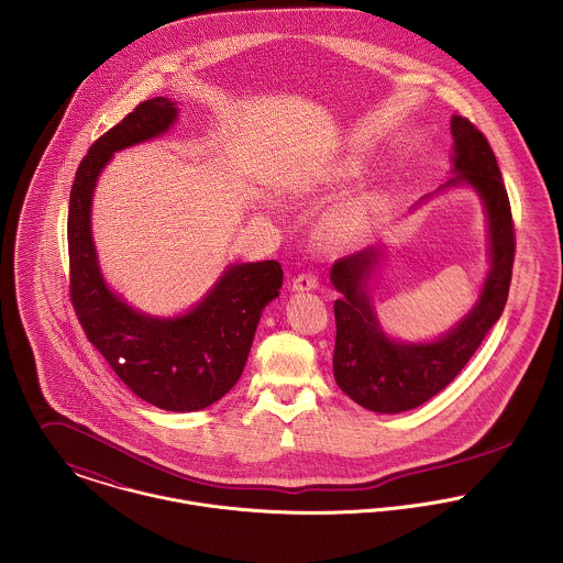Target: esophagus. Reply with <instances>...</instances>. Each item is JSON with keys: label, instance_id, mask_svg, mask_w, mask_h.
Returning a JSON list of instances; mask_svg holds the SVG:
<instances>
[{"label": "esophagus", "instance_id": "34e87169", "mask_svg": "<svg viewBox=\"0 0 563 563\" xmlns=\"http://www.w3.org/2000/svg\"><path fill=\"white\" fill-rule=\"evenodd\" d=\"M317 286H319V277L312 275V273H299L292 279V290L295 292H308V290H314Z\"/></svg>", "mask_w": 563, "mask_h": 563}]
</instances>
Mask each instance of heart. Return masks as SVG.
Returning <instances> with one entry per match:
<instances>
[{
  "label": "heart",
  "mask_w": 563,
  "mask_h": 563,
  "mask_svg": "<svg viewBox=\"0 0 563 563\" xmlns=\"http://www.w3.org/2000/svg\"><path fill=\"white\" fill-rule=\"evenodd\" d=\"M362 221H364V210L351 208V210H346V212H342V214L331 219L329 232L335 239H349V236H353L362 228Z\"/></svg>",
  "instance_id": "1"
}]
</instances>
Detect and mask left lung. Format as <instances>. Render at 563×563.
<instances>
[{"label":"left lung","instance_id":"1","mask_svg":"<svg viewBox=\"0 0 563 563\" xmlns=\"http://www.w3.org/2000/svg\"><path fill=\"white\" fill-rule=\"evenodd\" d=\"M451 134L455 175L442 188L471 184L483 199L489 230L492 262L473 312L435 342H397L382 331L366 295V279L379 251L368 246L331 266V284L342 295L333 303V377L346 397L371 411L399 413L444 390L475 355L507 303L516 234L500 168L487 139L466 117L451 119Z\"/></svg>","mask_w":563,"mask_h":563}]
</instances>
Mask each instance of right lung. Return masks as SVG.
I'll return each mask as SVG.
<instances>
[{"label":"right lung","instance_id":"1","mask_svg":"<svg viewBox=\"0 0 563 563\" xmlns=\"http://www.w3.org/2000/svg\"><path fill=\"white\" fill-rule=\"evenodd\" d=\"M175 117L170 99H147L84 156L69 199V292L88 342L136 397L166 411H197L241 379L255 327L279 295L284 271L275 260L234 264L197 308L177 319L145 317L110 292L90 234L97 175L114 152L161 136Z\"/></svg>","mask_w":563,"mask_h":563}]
</instances>
